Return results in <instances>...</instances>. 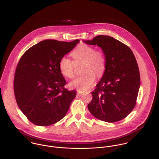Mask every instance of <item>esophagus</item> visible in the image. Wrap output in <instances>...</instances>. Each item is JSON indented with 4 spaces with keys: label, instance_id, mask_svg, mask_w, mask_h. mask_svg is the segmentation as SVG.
<instances>
[{
    "label": "esophagus",
    "instance_id": "obj_1",
    "mask_svg": "<svg viewBox=\"0 0 159 159\" xmlns=\"http://www.w3.org/2000/svg\"><path fill=\"white\" fill-rule=\"evenodd\" d=\"M83 93H84V92H83L78 91V95H83Z\"/></svg>",
    "mask_w": 159,
    "mask_h": 159
}]
</instances>
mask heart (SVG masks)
Segmentation results:
<instances>
[{
  "mask_svg": "<svg viewBox=\"0 0 159 159\" xmlns=\"http://www.w3.org/2000/svg\"><path fill=\"white\" fill-rule=\"evenodd\" d=\"M73 61L62 57L59 62V68L61 74L68 79L75 76L76 66L84 64V75L75 79L69 84L70 88L81 92L88 91L93 86L98 78L102 77L106 69L107 61L103 52L95 50L92 46L84 43L77 46L71 52Z\"/></svg>",
  "mask_w": 159,
  "mask_h": 159,
  "instance_id": "b5f03b06",
  "label": "heart"
}]
</instances>
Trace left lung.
Returning <instances> with one entry per match:
<instances>
[{
	"mask_svg": "<svg viewBox=\"0 0 159 159\" xmlns=\"http://www.w3.org/2000/svg\"><path fill=\"white\" fill-rule=\"evenodd\" d=\"M88 45L100 46L105 56V71L94 91L88 107L96 118L115 122L134 110L140 86L139 71L135 57L128 46L107 35H98Z\"/></svg>",
	"mask_w": 159,
	"mask_h": 159,
	"instance_id": "8db88e82",
	"label": "left lung"
}]
</instances>
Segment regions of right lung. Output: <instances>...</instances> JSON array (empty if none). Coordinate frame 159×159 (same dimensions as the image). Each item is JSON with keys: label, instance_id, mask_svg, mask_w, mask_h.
Instances as JSON below:
<instances>
[{"label": "right lung", "instance_id": "obj_1", "mask_svg": "<svg viewBox=\"0 0 159 159\" xmlns=\"http://www.w3.org/2000/svg\"><path fill=\"white\" fill-rule=\"evenodd\" d=\"M79 42L45 40L30 47L20 58L14 76L15 96L21 111L34 124H54L68 111L76 91L64 88L67 83L59 62Z\"/></svg>", "mask_w": 159, "mask_h": 159}]
</instances>
